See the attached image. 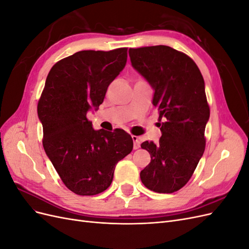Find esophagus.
<instances>
[{"instance_id":"esophagus-1","label":"esophagus","mask_w":249,"mask_h":249,"mask_svg":"<svg viewBox=\"0 0 249 249\" xmlns=\"http://www.w3.org/2000/svg\"><path fill=\"white\" fill-rule=\"evenodd\" d=\"M132 139L134 141V149H138L140 147V138L138 136H135V135H133Z\"/></svg>"}]
</instances>
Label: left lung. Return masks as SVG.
<instances>
[{"label": "left lung", "mask_w": 249, "mask_h": 249, "mask_svg": "<svg viewBox=\"0 0 249 249\" xmlns=\"http://www.w3.org/2000/svg\"><path fill=\"white\" fill-rule=\"evenodd\" d=\"M132 65L154 89L162 136L141 147L150 162L140 172L141 182L158 193H173L191 178L206 148L205 130L210 107L205 81L196 63L167 46L130 49Z\"/></svg>", "instance_id": "8db88e82"}]
</instances>
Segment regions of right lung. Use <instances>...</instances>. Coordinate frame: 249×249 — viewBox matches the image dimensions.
I'll return each mask as SVG.
<instances>
[{"instance_id":"right-lung-1","label":"right lung","mask_w":249,"mask_h":249,"mask_svg":"<svg viewBox=\"0 0 249 249\" xmlns=\"http://www.w3.org/2000/svg\"><path fill=\"white\" fill-rule=\"evenodd\" d=\"M127 48L80 51L52 67L37 105L42 145L63 184L78 195H95L111 185L118 161L133 149L124 130L95 131L87 118L104 102L124 70Z\"/></svg>"}]
</instances>
